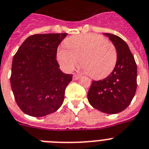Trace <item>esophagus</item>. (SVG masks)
I'll return each instance as SVG.
<instances>
[{
    "label": "esophagus",
    "instance_id": "obj_1",
    "mask_svg": "<svg viewBox=\"0 0 149 149\" xmlns=\"http://www.w3.org/2000/svg\"><path fill=\"white\" fill-rule=\"evenodd\" d=\"M79 78H80V76L78 74H73V76H72V79L73 80H77Z\"/></svg>",
    "mask_w": 149,
    "mask_h": 149
}]
</instances>
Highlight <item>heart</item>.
I'll return each instance as SVG.
<instances>
[{"mask_svg":"<svg viewBox=\"0 0 149 149\" xmlns=\"http://www.w3.org/2000/svg\"><path fill=\"white\" fill-rule=\"evenodd\" d=\"M64 47H58L57 59L67 72L74 70L80 59L85 71L95 79H102L111 74L118 58L113 43L98 34H82L65 41Z\"/></svg>","mask_w":149,"mask_h":149,"instance_id":"1","label":"heart"}]
</instances>
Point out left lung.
<instances>
[{"mask_svg": "<svg viewBox=\"0 0 149 149\" xmlns=\"http://www.w3.org/2000/svg\"><path fill=\"white\" fill-rule=\"evenodd\" d=\"M115 45L116 67L105 79L92 81L88 92L90 104L106 113H120L131 103L137 87V66L127 44L119 36L104 33Z\"/></svg>", "mask_w": 149, "mask_h": 149, "instance_id": "left-lung-1", "label": "left lung"}]
</instances>
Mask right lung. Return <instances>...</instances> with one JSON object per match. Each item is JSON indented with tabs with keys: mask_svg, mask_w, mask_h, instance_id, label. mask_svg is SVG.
Here are the masks:
<instances>
[{
	"mask_svg": "<svg viewBox=\"0 0 149 149\" xmlns=\"http://www.w3.org/2000/svg\"><path fill=\"white\" fill-rule=\"evenodd\" d=\"M67 33L36 34L26 38L13 58L10 84L17 105L32 117H44L62 105L72 74L59 69L57 50Z\"/></svg>",
	"mask_w": 149,
	"mask_h": 149,
	"instance_id": "obj_1",
	"label": "right lung"
}]
</instances>
